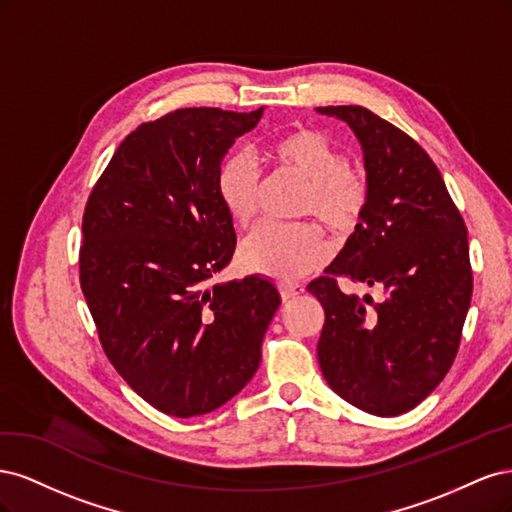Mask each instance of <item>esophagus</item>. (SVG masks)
<instances>
[{
  "instance_id": "34e87169",
  "label": "esophagus",
  "mask_w": 512,
  "mask_h": 512,
  "mask_svg": "<svg viewBox=\"0 0 512 512\" xmlns=\"http://www.w3.org/2000/svg\"><path fill=\"white\" fill-rule=\"evenodd\" d=\"M280 294H282V299L288 303L292 299H297L299 294H303V286H299V284H282L280 286Z\"/></svg>"
}]
</instances>
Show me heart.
<instances>
[{
  "instance_id": "1",
  "label": "heart",
  "mask_w": 512,
  "mask_h": 512,
  "mask_svg": "<svg viewBox=\"0 0 512 512\" xmlns=\"http://www.w3.org/2000/svg\"><path fill=\"white\" fill-rule=\"evenodd\" d=\"M271 156L286 173L305 181L299 215L318 218L337 237H348L365 220L369 188L350 168L348 153L318 130L299 128L277 138ZM220 203L232 220L250 226L258 213L262 175L252 153L237 151L222 162L215 177ZM327 254V241L316 224L269 222L241 245L247 271L277 282H294L312 273Z\"/></svg>"
}]
</instances>
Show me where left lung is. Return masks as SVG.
Returning a JSON list of instances; mask_svg holds the SVG:
<instances>
[{
  "label": "left lung",
  "mask_w": 512,
  "mask_h": 512,
  "mask_svg": "<svg viewBox=\"0 0 512 512\" xmlns=\"http://www.w3.org/2000/svg\"><path fill=\"white\" fill-rule=\"evenodd\" d=\"M346 121L365 151L369 207L327 275L307 290L324 307L318 363L348 404L397 416L451 369L472 301L468 228L438 166L412 136L363 106H320ZM337 276L378 285L348 298Z\"/></svg>",
  "instance_id": "obj_1"
}]
</instances>
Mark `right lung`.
Segmentation results:
<instances>
[{"mask_svg": "<svg viewBox=\"0 0 512 512\" xmlns=\"http://www.w3.org/2000/svg\"><path fill=\"white\" fill-rule=\"evenodd\" d=\"M252 113L179 108L126 136L83 213L81 288L104 354L156 410L190 418L252 380L282 299L262 277L209 284L235 254L218 168Z\"/></svg>", "mask_w": 512, "mask_h": 512, "instance_id": "right-lung-1", "label": "right lung"}]
</instances>
